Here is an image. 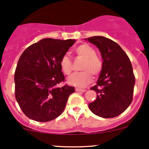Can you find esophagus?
<instances>
[{
  "instance_id": "1",
  "label": "esophagus",
  "mask_w": 149,
  "mask_h": 149,
  "mask_svg": "<svg viewBox=\"0 0 149 149\" xmlns=\"http://www.w3.org/2000/svg\"><path fill=\"white\" fill-rule=\"evenodd\" d=\"M76 92H85L86 90L85 89H80V88H76Z\"/></svg>"
}]
</instances>
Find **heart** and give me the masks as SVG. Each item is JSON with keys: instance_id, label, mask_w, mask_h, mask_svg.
Segmentation results:
<instances>
[{"instance_id": "1", "label": "heart", "mask_w": 149, "mask_h": 149, "mask_svg": "<svg viewBox=\"0 0 149 149\" xmlns=\"http://www.w3.org/2000/svg\"><path fill=\"white\" fill-rule=\"evenodd\" d=\"M75 52L78 56L84 58L82 72L75 73L71 75L67 79L68 84L78 88H83L87 86L92 81V75L99 74L102 70V62L98 56H96L95 50L87 44H83L75 49ZM61 70L66 75L71 73V61L67 55H64L60 61Z\"/></svg>"}]
</instances>
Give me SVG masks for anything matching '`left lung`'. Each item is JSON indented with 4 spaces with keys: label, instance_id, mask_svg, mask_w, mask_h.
<instances>
[{
    "label": "left lung",
    "instance_id": "left-lung-1",
    "mask_svg": "<svg viewBox=\"0 0 149 149\" xmlns=\"http://www.w3.org/2000/svg\"><path fill=\"white\" fill-rule=\"evenodd\" d=\"M85 40L98 48L102 58L97 85L91 88L97 93V97L88 107L99 117H117L132 101L135 78L130 58L120 46L110 39L95 36Z\"/></svg>",
    "mask_w": 149,
    "mask_h": 149
}]
</instances>
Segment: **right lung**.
Segmentation results:
<instances>
[{
    "label": "right lung",
    "instance_id": "1",
    "mask_svg": "<svg viewBox=\"0 0 149 149\" xmlns=\"http://www.w3.org/2000/svg\"><path fill=\"white\" fill-rule=\"evenodd\" d=\"M76 40L43 39L30 45L19 58L15 72V98L31 120L45 122L63 112L75 88L64 81L60 61Z\"/></svg>",
    "mask_w": 149,
    "mask_h": 149
}]
</instances>
